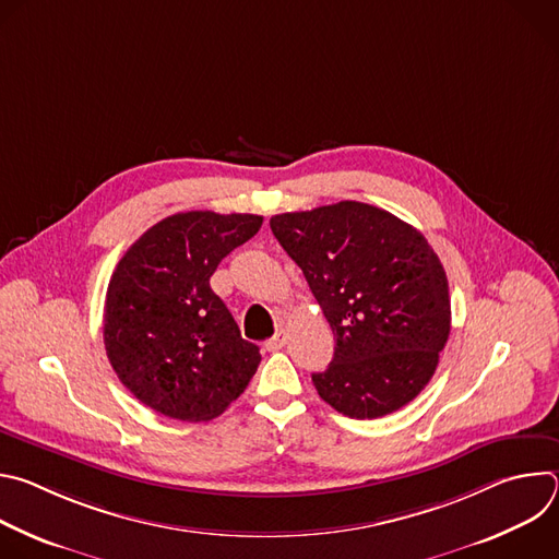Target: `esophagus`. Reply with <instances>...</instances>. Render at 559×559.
<instances>
[{
	"label": "esophagus",
	"instance_id": "esophagus-1",
	"mask_svg": "<svg viewBox=\"0 0 559 559\" xmlns=\"http://www.w3.org/2000/svg\"><path fill=\"white\" fill-rule=\"evenodd\" d=\"M285 343H287V332H285V330H278V332L265 343V349H267V352H278Z\"/></svg>",
	"mask_w": 559,
	"mask_h": 559
}]
</instances>
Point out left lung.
I'll list each match as a JSON object with an SVG mask.
<instances>
[{
  "mask_svg": "<svg viewBox=\"0 0 559 559\" xmlns=\"http://www.w3.org/2000/svg\"><path fill=\"white\" fill-rule=\"evenodd\" d=\"M270 227L334 332L318 395L356 420L393 414L427 386L451 332L444 267L427 238L358 201L276 214Z\"/></svg>",
  "mask_w": 559,
  "mask_h": 559,
  "instance_id": "obj_1",
  "label": "left lung"
}]
</instances>
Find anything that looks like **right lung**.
<instances>
[{
  "mask_svg": "<svg viewBox=\"0 0 559 559\" xmlns=\"http://www.w3.org/2000/svg\"><path fill=\"white\" fill-rule=\"evenodd\" d=\"M263 216L179 212L143 231L117 263L104 307V345L123 386L156 414L212 420L261 362L212 292L218 263Z\"/></svg>",
  "mask_w": 559,
  "mask_h": 559,
  "instance_id": "1",
  "label": "right lung"
}]
</instances>
